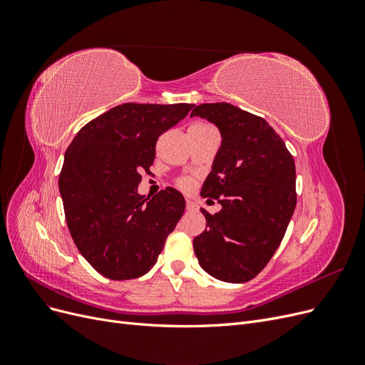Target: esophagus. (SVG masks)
Wrapping results in <instances>:
<instances>
[{
    "instance_id": "34e87169",
    "label": "esophagus",
    "mask_w": 365,
    "mask_h": 365,
    "mask_svg": "<svg viewBox=\"0 0 365 365\" xmlns=\"http://www.w3.org/2000/svg\"><path fill=\"white\" fill-rule=\"evenodd\" d=\"M185 207H187V210H189V212H195V210L197 208L196 202H193L192 200H187V202H185Z\"/></svg>"
}]
</instances>
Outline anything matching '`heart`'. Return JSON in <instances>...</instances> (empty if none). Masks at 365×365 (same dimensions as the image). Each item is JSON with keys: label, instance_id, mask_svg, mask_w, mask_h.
I'll return each mask as SVG.
<instances>
[{"label": "heart", "instance_id": "b5f03b06", "mask_svg": "<svg viewBox=\"0 0 365 365\" xmlns=\"http://www.w3.org/2000/svg\"><path fill=\"white\" fill-rule=\"evenodd\" d=\"M180 187L181 189H184V190H189L190 187H192V181L190 180H187V178H182V180H180Z\"/></svg>", "mask_w": 365, "mask_h": 365}]
</instances>
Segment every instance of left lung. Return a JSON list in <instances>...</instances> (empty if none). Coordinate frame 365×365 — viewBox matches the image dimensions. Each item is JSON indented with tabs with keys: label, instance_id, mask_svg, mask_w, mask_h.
I'll use <instances>...</instances> for the list:
<instances>
[{
	"label": "left lung",
	"instance_id": "1",
	"mask_svg": "<svg viewBox=\"0 0 365 365\" xmlns=\"http://www.w3.org/2000/svg\"><path fill=\"white\" fill-rule=\"evenodd\" d=\"M220 132V148L201 189L222 205L193 239L201 268L228 283H245L267 267L294 215L295 164L267 120L230 103L197 105Z\"/></svg>",
	"mask_w": 365,
	"mask_h": 365
}]
</instances>
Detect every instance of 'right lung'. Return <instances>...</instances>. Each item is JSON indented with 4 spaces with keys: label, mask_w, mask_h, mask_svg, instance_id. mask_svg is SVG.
<instances>
[{
    "label": "right lung",
    "mask_w": 365,
    "mask_h": 365,
    "mask_svg": "<svg viewBox=\"0 0 365 365\" xmlns=\"http://www.w3.org/2000/svg\"><path fill=\"white\" fill-rule=\"evenodd\" d=\"M193 105L123 103L85 125L68 146L59 176L65 219L77 250L111 280L145 275L181 219L185 200L168 187L138 193L157 140Z\"/></svg>",
    "instance_id": "obj_1"
}]
</instances>
